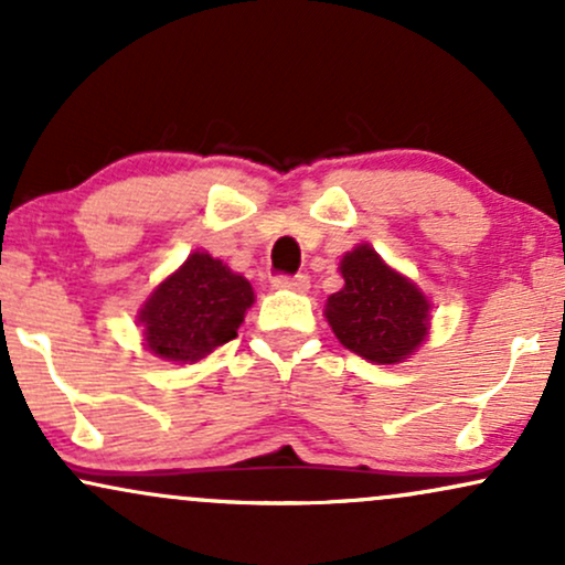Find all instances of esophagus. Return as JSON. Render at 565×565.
<instances>
[{"mask_svg":"<svg viewBox=\"0 0 565 565\" xmlns=\"http://www.w3.org/2000/svg\"><path fill=\"white\" fill-rule=\"evenodd\" d=\"M274 289H287V291H308L310 289V281L308 276H276L274 281Z\"/></svg>","mask_w":565,"mask_h":565,"instance_id":"esophagus-1","label":"esophagus"}]
</instances>
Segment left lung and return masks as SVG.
Listing matches in <instances>:
<instances>
[{
    "mask_svg": "<svg viewBox=\"0 0 565 565\" xmlns=\"http://www.w3.org/2000/svg\"><path fill=\"white\" fill-rule=\"evenodd\" d=\"M345 287L327 300L329 327L348 350L372 364H401L430 332V300L369 244L340 260Z\"/></svg>",
    "mask_w": 565,
    "mask_h": 565,
    "instance_id": "obj_1",
    "label": "left lung"
}]
</instances>
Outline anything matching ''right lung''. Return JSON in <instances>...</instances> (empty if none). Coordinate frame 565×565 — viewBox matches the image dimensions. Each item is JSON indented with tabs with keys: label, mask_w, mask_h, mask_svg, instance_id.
<instances>
[{
	"label": "right lung",
	"mask_w": 565,
	"mask_h": 565,
	"mask_svg": "<svg viewBox=\"0 0 565 565\" xmlns=\"http://www.w3.org/2000/svg\"><path fill=\"white\" fill-rule=\"evenodd\" d=\"M252 302L255 291L244 276L206 252H193L142 302L138 321L153 355L196 364L238 334Z\"/></svg>",
	"instance_id": "1"
}]
</instances>
